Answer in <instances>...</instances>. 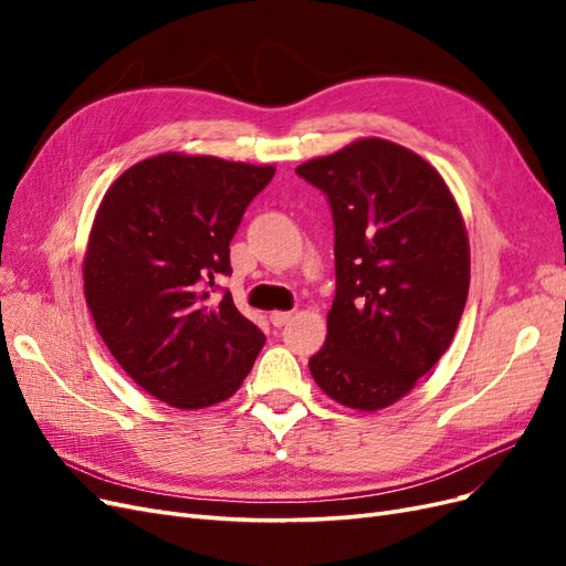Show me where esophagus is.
<instances>
[{"label":"esophagus","mask_w":566,"mask_h":566,"mask_svg":"<svg viewBox=\"0 0 566 566\" xmlns=\"http://www.w3.org/2000/svg\"><path fill=\"white\" fill-rule=\"evenodd\" d=\"M290 318H293V314H290V312H271L269 314V321L276 325V328H281V325H285Z\"/></svg>","instance_id":"obj_1"}]
</instances>
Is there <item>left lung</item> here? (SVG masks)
<instances>
[{
  "mask_svg": "<svg viewBox=\"0 0 566 566\" xmlns=\"http://www.w3.org/2000/svg\"><path fill=\"white\" fill-rule=\"evenodd\" d=\"M297 175L328 196L335 300L310 358L316 385L354 410H380L449 349L470 290V241L451 188L418 153L368 136Z\"/></svg>",
  "mask_w": 566,
  "mask_h": 566,
  "instance_id": "8db88e82",
  "label": "left lung"
}]
</instances>
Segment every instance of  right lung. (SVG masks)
Returning a JSON list of instances; mask_svg holds the SVG:
<instances>
[{"mask_svg": "<svg viewBox=\"0 0 566 566\" xmlns=\"http://www.w3.org/2000/svg\"><path fill=\"white\" fill-rule=\"evenodd\" d=\"M276 167L160 153L132 165L101 200L84 252V300L129 378L175 408L227 401L264 333L212 300L229 243Z\"/></svg>", "mask_w": 566, "mask_h": 566, "instance_id": "obj_1", "label": "right lung"}]
</instances>
